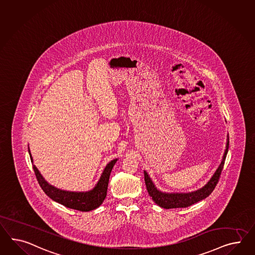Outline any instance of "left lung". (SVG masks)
<instances>
[{"mask_svg": "<svg viewBox=\"0 0 255 255\" xmlns=\"http://www.w3.org/2000/svg\"><path fill=\"white\" fill-rule=\"evenodd\" d=\"M228 137V143H227V149L225 151V154L223 157L222 162L220 163L219 167L215 173V175L212 176L209 182L207 183L203 189H199L194 192L190 193H176V194H168V193H163L159 191L154 187L153 183L151 182L150 177L146 172H144V180L146 184V188L148 190L149 195L151 197L153 202L158 204L159 206L165 208V209H172V208H185L189 207L190 205L198 203L205 199L206 197L209 196L213 192V190L216 188V184L219 181V178L222 173L223 167L226 161V157L228 154L229 150V141Z\"/></svg>", "mask_w": 255, "mask_h": 255, "instance_id": "obj_1", "label": "left lung"}]
</instances>
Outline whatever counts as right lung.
I'll use <instances>...</instances> for the list:
<instances>
[{
	"label": "right lung",
	"mask_w": 255,
	"mask_h": 255,
	"mask_svg": "<svg viewBox=\"0 0 255 255\" xmlns=\"http://www.w3.org/2000/svg\"><path fill=\"white\" fill-rule=\"evenodd\" d=\"M30 160L33 162L31 154H30ZM117 161L118 159L113 160L106 165L96 187L89 192H69V191L56 189L46 182L35 165H33V169L40 188L45 192L47 196L50 197L54 202L63 204L67 208L88 212V211L98 208L105 201V197L107 194V187H108L110 174Z\"/></svg>",
	"instance_id": "right-lung-1"
}]
</instances>
